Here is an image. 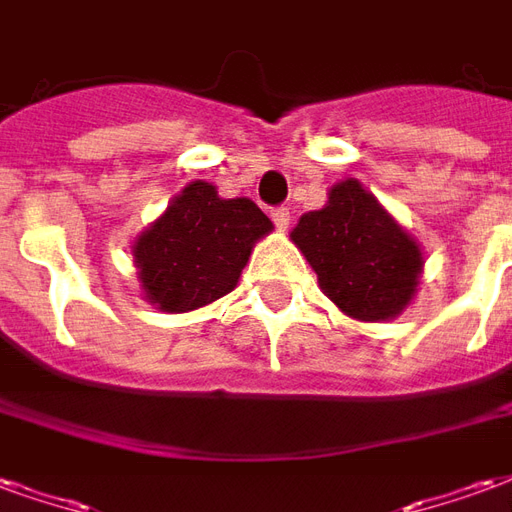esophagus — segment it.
I'll use <instances>...</instances> for the list:
<instances>
[{"mask_svg":"<svg viewBox=\"0 0 512 512\" xmlns=\"http://www.w3.org/2000/svg\"><path fill=\"white\" fill-rule=\"evenodd\" d=\"M271 219H274V225L279 227V230H287V225H290V208H271Z\"/></svg>","mask_w":512,"mask_h":512,"instance_id":"34e87169","label":"esophagus"}]
</instances>
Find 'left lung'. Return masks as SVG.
Listing matches in <instances>:
<instances>
[{"label": "left lung", "mask_w": 512, "mask_h": 512, "mask_svg": "<svg viewBox=\"0 0 512 512\" xmlns=\"http://www.w3.org/2000/svg\"><path fill=\"white\" fill-rule=\"evenodd\" d=\"M290 236L323 293L350 317L391 320L415 295L418 244L355 179L336 184L328 206L304 214Z\"/></svg>", "instance_id": "obj_1"}]
</instances>
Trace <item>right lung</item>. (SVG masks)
I'll list each match as a JSON object with an SVG mask.
<instances>
[{
  "label": "right lung",
  "mask_w": 512,
  "mask_h": 512,
  "mask_svg": "<svg viewBox=\"0 0 512 512\" xmlns=\"http://www.w3.org/2000/svg\"><path fill=\"white\" fill-rule=\"evenodd\" d=\"M271 219L246 198L222 200L217 187L192 181L135 241L146 298L165 312H192L236 287Z\"/></svg>",
  "instance_id": "right-lung-1"
}]
</instances>
